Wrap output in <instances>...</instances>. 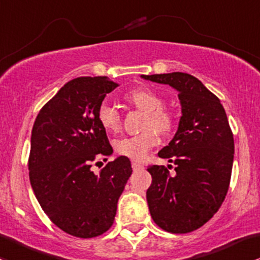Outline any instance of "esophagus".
I'll use <instances>...</instances> for the list:
<instances>
[{"mask_svg":"<svg viewBox=\"0 0 260 260\" xmlns=\"http://www.w3.org/2000/svg\"><path fill=\"white\" fill-rule=\"evenodd\" d=\"M132 169H133V171H135V172L141 171V169H143V166L139 165V163H137V162H133V163H132Z\"/></svg>","mask_w":260,"mask_h":260,"instance_id":"obj_1","label":"esophagus"}]
</instances>
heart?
Returning a JSON list of instances; mask_svg holds the SVG:
<instances>
[{
	"mask_svg": "<svg viewBox=\"0 0 260 260\" xmlns=\"http://www.w3.org/2000/svg\"><path fill=\"white\" fill-rule=\"evenodd\" d=\"M123 98L125 102L146 113L143 128L147 129L137 136L117 141L116 152L129 159L143 160L149 149L159 141L157 131L167 133L173 128L174 114L163 106L162 95L149 88L133 89L127 92ZM98 121L108 133H117L121 129V114L116 107L107 102H103L98 108Z\"/></svg>",
	"mask_w": 260,
	"mask_h": 260,
	"instance_id": "obj_1",
	"label": "heart"
}]
</instances>
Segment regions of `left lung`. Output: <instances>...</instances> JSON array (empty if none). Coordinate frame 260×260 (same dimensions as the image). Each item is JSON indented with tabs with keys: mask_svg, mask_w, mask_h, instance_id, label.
Returning a JSON list of instances; mask_svg holds the SVG:
<instances>
[{
	"mask_svg": "<svg viewBox=\"0 0 260 260\" xmlns=\"http://www.w3.org/2000/svg\"><path fill=\"white\" fill-rule=\"evenodd\" d=\"M178 92V129L158 155L176 165L151 166L147 203L154 223L171 233L201 228L222 206L234 158V139L220 101L198 78L183 72L141 76ZM169 167V166H168Z\"/></svg>",
	"mask_w": 260,
	"mask_h": 260,
	"instance_id": "obj_1",
	"label": "left lung"
}]
</instances>
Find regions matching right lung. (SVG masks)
<instances>
[{
  "mask_svg": "<svg viewBox=\"0 0 260 260\" xmlns=\"http://www.w3.org/2000/svg\"><path fill=\"white\" fill-rule=\"evenodd\" d=\"M117 86L101 76L70 81L43 106L32 128L28 169L35 196L52 222L80 238L111 228L132 174L123 155L100 174L91 169L95 158L113 153L98 108Z\"/></svg>",
  "mask_w": 260,
  "mask_h": 260,
  "instance_id": "1",
  "label": "right lung"
}]
</instances>
